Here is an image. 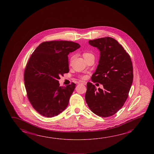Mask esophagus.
I'll list each match as a JSON object with an SVG mask.
<instances>
[{"label":"esophagus","instance_id":"34e87169","mask_svg":"<svg viewBox=\"0 0 154 154\" xmlns=\"http://www.w3.org/2000/svg\"><path fill=\"white\" fill-rule=\"evenodd\" d=\"M79 84H83V85H86V82H84V81H80V82H79Z\"/></svg>","mask_w":154,"mask_h":154}]
</instances>
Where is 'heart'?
I'll list each match as a JSON object with an SVG mask.
<instances>
[{
  "mask_svg": "<svg viewBox=\"0 0 154 154\" xmlns=\"http://www.w3.org/2000/svg\"><path fill=\"white\" fill-rule=\"evenodd\" d=\"M93 55L91 53H88V52H84V53L83 54V56L84 58H85V60H86V58H88L90 56H91ZM72 57H71V60H72ZM80 77H81L82 79H84V78H85V76H80Z\"/></svg>",
  "mask_w": 154,
  "mask_h": 154,
  "instance_id": "b5f03b06",
  "label": "heart"
}]
</instances>
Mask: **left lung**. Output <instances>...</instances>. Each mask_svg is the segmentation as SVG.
<instances>
[{
    "mask_svg": "<svg viewBox=\"0 0 154 154\" xmlns=\"http://www.w3.org/2000/svg\"><path fill=\"white\" fill-rule=\"evenodd\" d=\"M88 43L100 51L99 64L91 80L102 84L103 88L97 90L94 84L88 82L86 102L96 115L109 117L124 106L128 97L133 80L131 58L113 38H99Z\"/></svg>",
    "mask_w": 154,
    "mask_h": 154,
    "instance_id": "8db88e82",
    "label": "left lung"
}]
</instances>
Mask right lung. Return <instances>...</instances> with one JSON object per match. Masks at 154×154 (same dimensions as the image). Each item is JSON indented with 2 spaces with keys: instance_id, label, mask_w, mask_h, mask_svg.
Wrapping results in <instances>:
<instances>
[{
  "instance_id": "right-lung-1",
  "label": "right lung",
  "mask_w": 154,
  "mask_h": 154,
  "mask_svg": "<svg viewBox=\"0 0 154 154\" xmlns=\"http://www.w3.org/2000/svg\"><path fill=\"white\" fill-rule=\"evenodd\" d=\"M80 47L72 41H45L30 56L24 72L25 86L29 101L41 115L56 116L68 105L76 84L61 87L58 79L69 72V54Z\"/></svg>"
}]
</instances>
